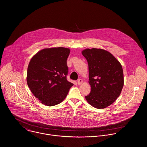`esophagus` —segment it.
Instances as JSON below:
<instances>
[{
    "label": "esophagus",
    "instance_id": "34e87169",
    "mask_svg": "<svg viewBox=\"0 0 147 147\" xmlns=\"http://www.w3.org/2000/svg\"><path fill=\"white\" fill-rule=\"evenodd\" d=\"M83 83V80H82V79H79V80H78V85H81V84H82Z\"/></svg>",
    "mask_w": 147,
    "mask_h": 147
}]
</instances>
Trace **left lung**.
Returning a JSON list of instances; mask_svg holds the SVG:
<instances>
[{
	"instance_id": "left-lung-1",
	"label": "left lung",
	"mask_w": 147,
	"mask_h": 147,
	"mask_svg": "<svg viewBox=\"0 0 147 147\" xmlns=\"http://www.w3.org/2000/svg\"><path fill=\"white\" fill-rule=\"evenodd\" d=\"M89 67L91 92L85 96L92 106L103 109L120 96L124 84L120 62L108 51L100 48L85 49L81 52Z\"/></svg>"
}]
</instances>
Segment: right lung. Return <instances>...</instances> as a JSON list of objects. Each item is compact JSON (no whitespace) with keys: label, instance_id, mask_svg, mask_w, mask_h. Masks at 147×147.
Wrapping results in <instances>:
<instances>
[{"label":"right lung","instance_id":"right-lung-1","mask_svg":"<svg viewBox=\"0 0 147 147\" xmlns=\"http://www.w3.org/2000/svg\"><path fill=\"white\" fill-rule=\"evenodd\" d=\"M70 49L54 47L40 50L27 67V84L32 93L48 106L61 103L74 84L66 79L67 59Z\"/></svg>","mask_w":147,"mask_h":147}]
</instances>
